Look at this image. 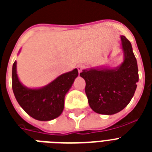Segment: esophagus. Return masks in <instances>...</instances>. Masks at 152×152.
Here are the masks:
<instances>
[{"label": "esophagus", "instance_id": "esophagus-1", "mask_svg": "<svg viewBox=\"0 0 152 152\" xmlns=\"http://www.w3.org/2000/svg\"><path fill=\"white\" fill-rule=\"evenodd\" d=\"M77 71H78V72L80 73V72H81V71L83 70V68H84V66H83L82 64H78L77 66Z\"/></svg>", "mask_w": 152, "mask_h": 152}]
</instances>
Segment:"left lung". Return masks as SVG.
<instances>
[{"mask_svg":"<svg viewBox=\"0 0 152 152\" xmlns=\"http://www.w3.org/2000/svg\"><path fill=\"white\" fill-rule=\"evenodd\" d=\"M121 38L124 59L115 68H91L83 70L80 76L85 80L88 103L96 113L113 115L131 101L139 81V70L131 42Z\"/></svg>","mask_w":152,"mask_h":152,"instance_id":"1","label":"left lung"}]
</instances>
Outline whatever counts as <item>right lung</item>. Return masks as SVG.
I'll return each mask as SVG.
<instances>
[{
  "label": "right lung",
  "instance_id": "obj_1",
  "mask_svg": "<svg viewBox=\"0 0 152 152\" xmlns=\"http://www.w3.org/2000/svg\"><path fill=\"white\" fill-rule=\"evenodd\" d=\"M77 68L61 75L49 84L40 88L23 85L17 74V61L12 68V88L18 103L31 117L49 121L58 117L64 110V96L77 77Z\"/></svg>",
  "mask_w": 152,
  "mask_h": 152
}]
</instances>
